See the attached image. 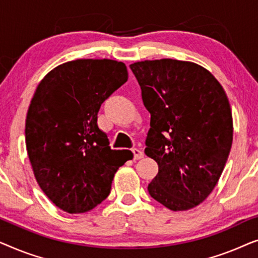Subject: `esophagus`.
<instances>
[{
  "label": "esophagus",
  "instance_id": "1",
  "mask_svg": "<svg viewBox=\"0 0 258 258\" xmlns=\"http://www.w3.org/2000/svg\"><path fill=\"white\" fill-rule=\"evenodd\" d=\"M133 154H134V160H140V158H142L144 156L143 151L140 150V149H137V148H134Z\"/></svg>",
  "mask_w": 258,
  "mask_h": 258
}]
</instances>
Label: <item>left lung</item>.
Instances as JSON below:
<instances>
[{"mask_svg":"<svg viewBox=\"0 0 258 258\" xmlns=\"http://www.w3.org/2000/svg\"><path fill=\"white\" fill-rule=\"evenodd\" d=\"M150 112L146 153L158 174L150 196L168 209L189 210L216 186L232 144L227 94L196 63L162 58L130 64Z\"/></svg>","mask_w":258,"mask_h":258,"instance_id":"left-lung-1","label":"left lung"}]
</instances>
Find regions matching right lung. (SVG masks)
I'll list each match as a JSON object with an SVG mask.
<instances>
[{
  "label": "right lung",
  "instance_id": "1",
  "mask_svg": "<svg viewBox=\"0 0 258 258\" xmlns=\"http://www.w3.org/2000/svg\"><path fill=\"white\" fill-rule=\"evenodd\" d=\"M126 81L123 62L83 58L56 67L36 88L26 119L28 156L42 191L63 211L94 209L133 158L112 150L97 125L101 104Z\"/></svg>",
  "mask_w": 258,
  "mask_h": 258
}]
</instances>
